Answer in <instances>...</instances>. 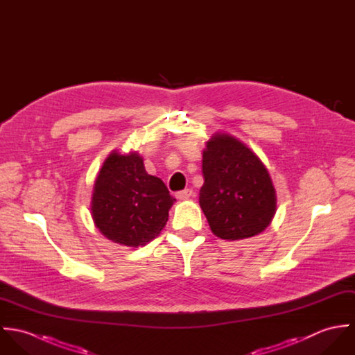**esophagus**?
<instances>
[{"label":"esophagus","mask_w":355,"mask_h":355,"mask_svg":"<svg viewBox=\"0 0 355 355\" xmlns=\"http://www.w3.org/2000/svg\"><path fill=\"white\" fill-rule=\"evenodd\" d=\"M190 197H193V190H190V189H186V190H182V191L176 193L178 200H189Z\"/></svg>","instance_id":"34e87169"}]
</instances>
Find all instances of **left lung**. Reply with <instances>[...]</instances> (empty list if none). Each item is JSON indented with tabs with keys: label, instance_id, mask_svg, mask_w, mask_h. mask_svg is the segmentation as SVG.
Listing matches in <instances>:
<instances>
[{
	"label": "left lung",
	"instance_id": "1",
	"mask_svg": "<svg viewBox=\"0 0 355 355\" xmlns=\"http://www.w3.org/2000/svg\"><path fill=\"white\" fill-rule=\"evenodd\" d=\"M200 205L211 232L228 241L262 232L276 210V196L263 164L230 135L213 137L203 152Z\"/></svg>",
	"mask_w": 355,
	"mask_h": 355
}]
</instances>
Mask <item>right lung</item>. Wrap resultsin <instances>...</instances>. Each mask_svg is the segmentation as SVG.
<instances>
[{
  "label": "right lung",
  "mask_w": 355,
  "mask_h": 355,
  "mask_svg": "<svg viewBox=\"0 0 355 355\" xmlns=\"http://www.w3.org/2000/svg\"><path fill=\"white\" fill-rule=\"evenodd\" d=\"M175 201L164 182L146 172L137 153H112L97 178L92 210L103 236L138 248L161 232Z\"/></svg>",
  "instance_id": "obj_1"
}]
</instances>
